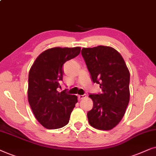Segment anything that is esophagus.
<instances>
[{
	"label": "esophagus",
	"instance_id": "34e87169",
	"mask_svg": "<svg viewBox=\"0 0 156 156\" xmlns=\"http://www.w3.org/2000/svg\"><path fill=\"white\" fill-rule=\"evenodd\" d=\"M86 97V94H83V95H78V98L79 100H81L83 98H84Z\"/></svg>",
	"mask_w": 156,
	"mask_h": 156
}]
</instances>
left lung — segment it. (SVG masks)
Segmentation results:
<instances>
[{"label":"left lung","instance_id":"left-lung-1","mask_svg":"<svg viewBox=\"0 0 156 156\" xmlns=\"http://www.w3.org/2000/svg\"><path fill=\"white\" fill-rule=\"evenodd\" d=\"M81 54L92 81L102 92L89 95L93 108L87 113L90 125L108 130L119 123L130 100V73L123 57L113 48H83Z\"/></svg>","mask_w":156,"mask_h":156}]
</instances>
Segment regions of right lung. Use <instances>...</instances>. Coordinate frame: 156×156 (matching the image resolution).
<instances>
[{
  "instance_id": "1",
  "label": "right lung",
  "mask_w": 156,
  "mask_h": 156,
  "mask_svg": "<svg viewBox=\"0 0 156 156\" xmlns=\"http://www.w3.org/2000/svg\"><path fill=\"white\" fill-rule=\"evenodd\" d=\"M80 47L53 48L39 55L28 75V102L38 121L47 129L67 125L70 113L78 102L77 96L59 93L63 79V66L78 56Z\"/></svg>"
}]
</instances>
